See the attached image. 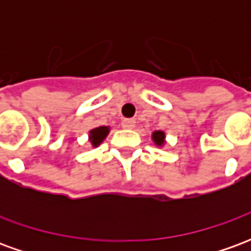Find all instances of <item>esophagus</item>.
I'll use <instances>...</instances> for the list:
<instances>
[{
    "label": "esophagus",
    "instance_id": "obj_1",
    "mask_svg": "<svg viewBox=\"0 0 251 251\" xmlns=\"http://www.w3.org/2000/svg\"><path fill=\"white\" fill-rule=\"evenodd\" d=\"M134 126H136V121L134 120H130V118H129V120L122 121V127H124V129H133Z\"/></svg>",
    "mask_w": 251,
    "mask_h": 251
}]
</instances>
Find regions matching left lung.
<instances>
[{"label": "left lung", "mask_w": 251, "mask_h": 251, "mask_svg": "<svg viewBox=\"0 0 251 251\" xmlns=\"http://www.w3.org/2000/svg\"><path fill=\"white\" fill-rule=\"evenodd\" d=\"M152 140L157 147H164L165 145V133L161 130H156L152 133Z\"/></svg>", "instance_id": "8db88e82"}]
</instances>
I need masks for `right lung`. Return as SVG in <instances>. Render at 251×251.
<instances>
[{
  "label": "right lung",
  "mask_w": 251,
  "mask_h": 251,
  "mask_svg": "<svg viewBox=\"0 0 251 251\" xmlns=\"http://www.w3.org/2000/svg\"><path fill=\"white\" fill-rule=\"evenodd\" d=\"M109 133L110 126H99V127H95V129L90 130V133H88V141L91 142L93 148L99 147L104 141V138L107 137Z\"/></svg>",
  "instance_id": "right-lung-1"
}]
</instances>
